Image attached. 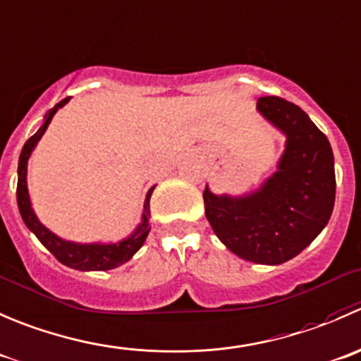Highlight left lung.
Listing matches in <instances>:
<instances>
[{
    "instance_id": "left-lung-1",
    "label": "left lung",
    "mask_w": 361,
    "mask_h": 361,
    "mask_svg": "<svg viewBox=\"0 0 361 361\" xmlns=\"http://www.w3.org/2000/svg\"><path fill=\"white\" fill-rule=\"evenodd\" d=\"M258 112L286 137L276 172L245 195L203 191L214 233L238 258L281 265L323 231L335 203L334 152L328 138L295 103L265 96Z\"/></svg>"
}]
</instances>
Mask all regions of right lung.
Here are the masks:
<instances>
[{
	"instance_id": "right-lung-1",
	"label": "right lung",
	"mask_w": 361,
	"mask_h": 361,
	"mask_svg": "<svg viewBox=\"0 0 361 361\" xmlns=\"http://www.w3.org/2000/svg\"><path fill=\"white\" fill-rule=\"evenodd\" d=\"M70 102V98L61 99L54 109L49 110L44 117V124L40 126V130L30 138V140L24 144L23 151L19 156V169H17V205H19L20 217H23L24 224L27 226V230L33 231L37 235L38 240L56 256L58 262L63 265L70 267V269L80 270V272H103V270H112L121 267L123 263L130 262L133 258L135 252L144 245L145 238H147L151 226H149V217H151V195L154 191L156 185H152L147 191L144 202V210H142V221L135 231L131 235H128L126 238L119 242H91V244H82V242H71L64 240V238L58 237L56 233H52L47 226L40 223V219L35 214L33 207H31L30 200V191H27V161H30L31 152L35 151L37 144L40 142V138L44 137L45 130L51 124L52 117L58 112L59 109H63L66 103Z\"/></svg>"
}]
</instances>
